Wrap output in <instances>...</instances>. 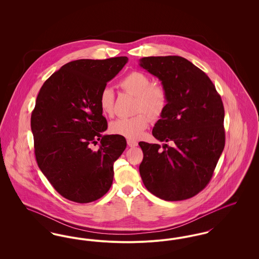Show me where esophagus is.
Instances as JSON below:
<instances>
[{
  "label": "esophagus",
  "instance_id": "34e87169",
  "mask_svg": "<svg viewBox=\"0 0 259 259\" xmlns=\"http://www.w3.org/2000/svg\"><path fill=\"white\" fill-rule=\"evenodd\" d=\"M127 145L130 147V148H134L138 146V143L134 141V140H127Z\"/></svg>",
  "mask_w": 259,
  "mask_h": 259
}]
</instances>
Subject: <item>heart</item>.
Returning a JSON list of instances; mask_svg holds the SVG:
<instances>
[{
  "label": "heart",
  "mask_w": 259,
  "mask_h": 259,
  "mask_svg": "<svg viewBox=\"0 0 259 259\" xmlns=\"http://www.w3.org/2000/svg\"><path fill=\"white\" fill-rule=\"evenodd\" d=\"M119 87L136 97L135 116L119 118L111 122L110 131L113 135L122 136L129 140L139 139L148 128L151 119H158L168 105V94L165 87L151 82L148 74L134 71L127 74ZM99 105L104 115L111 116L114 111V93L111 88H104L99 97Z\"/></svg>",
  "instance_id": "b5f03b06"
}]
</instances>
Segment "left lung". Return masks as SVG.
<instances>
[{"label": "left lung", "instance_id": "left-lung-1", "mask_svg": "<svg viewBox=\"0 0 259 259\" xmlns=\"http://www.w3.org/2000/svg\"><path fill=\"white\" fill-rule=\"evenodd\" d=\"M140 66L161 80L168 105L152 129L165 144L140 142V175L149 192L166 201L193 197L209 184L225 145L224 108L209 76L181 56H150Z\"/></svg>", "mask_w": 259, "mask_h": 259}]
</instances>
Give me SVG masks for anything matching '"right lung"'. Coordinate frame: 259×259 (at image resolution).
<instances>
[{"label": "right lung", "instance_id": "1", "mask_svg": "<svg viewBox=\"0 0 259 259\" xmlns=\"http://www.w3.org/2000/svg\"><path fill=\"white\" fill-rule=\"evenodd\" d=\"M128 61L126 56L69 62L51 74L37 94L31 115L38 168L63 197L89 203L104 196L113 180V163L126 148L108 128L99 105L101 91ZM100 141L98 151L90 148Z\"/></svg>", "mask_w": 259, "mask_h": 259}]
</instances>
